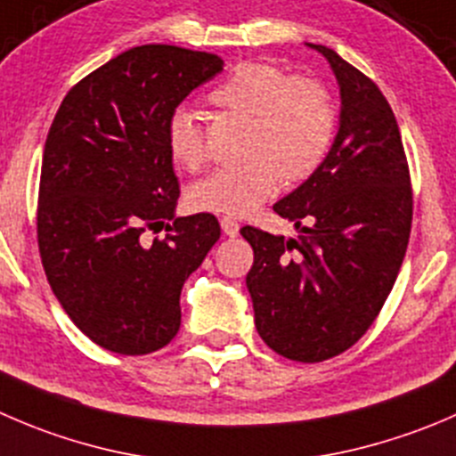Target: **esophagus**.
Instances as JSON below:
<instances>
[{
  "label": "esophagus",
  "instance_id": "obj_1",
  "mask_svg": "<svg viewBox=\"0 0 456 456\" xmlns=\"http://www.w3.org/2000/svg\"><path fill=\"white\" fill-rule=\"evenodd\" d=\"M220 227H223V233L229 238H236L238 232H240V224H238L236 218H229V216H224V218H220Z\"/></svg>",
  "mask_w": 456,
  "mask_h": 456
}]
</instances>
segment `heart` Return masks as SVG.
<instances>
[{
  "instance_id": "b5f03b06",
  "label": "heart",
  "mask_w": 456,
  "mask_h": 456,
  "mask_svg": "<svg viewBox=\"0 0 456 456\" xmlns=\"http://www.w3.org/2000/svg\"><path fill=\"white\" fill-rule=\"evenodd\" d=\"M218 109L249 116L245 165L223 167L193 184L191 205L200 211L247 216L289 183L318 169L334 138L330 95L309 77H287L267 61L238 64L209 91ZM167 149L175 165L198 169L207 156L205 131L193 110L178 106L167 120Z\"/></svg>"
}]
</instances>
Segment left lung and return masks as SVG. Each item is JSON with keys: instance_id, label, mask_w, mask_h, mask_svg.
I'll list each match as a JSON object with an SVG mask.
<instances>
[{"instance_id": "8db88e82", "label": "left lung", "mask_w": 456, "mask_h": 456, "mask_svg": "<svg viewBox=\"0 0 456 456\" xmlns=\"http://www.w3.org/2000/svg\"><path fill=\"white\" fill-rule=\"evenodd\" d=\"M338 84V131L325 160L273 205L296 238L254 227L247 289L260 338L281 356L318 363L368 331L392 291L412 224L399 125L377 84L321 44Z\"/></svg>"}]
</instances>
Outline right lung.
I'll list each match as a JSON object with an SVG mask.
<instances>
[{"instance_id":"1","label":"right lung","mask_w":456,"mask_h":456,"mask_svg":"<svg viewBox=\"0 0 456 456\" xmlns=\"http://www.w3.org/2000/svg\"><path fill=\"white\" fill-rule=\"evenodd\" d=\"M218 55L135 46L75 84L48 131L37 240L51 289L100 347L140 356L180 330V291L220 238L211 214L175 218L171 110L223 70ZM166 227L147 243L144 228Z\"/></svg>"}]
</instances>
